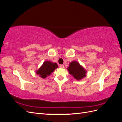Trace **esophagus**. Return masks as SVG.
<instances>
[{"instance_id":"esophagus-1","label":"esophagus","mask_w":122,"mask_h":122,"mask_svg":"<svg viewBox=\"0 0 122 122\" xmlns=\"http://www.w3.org/2000/svg\"><path fill=\"white\" fill-rule=\"evenodd\" d=\"M60 67L61 68H64V66L63 65H61L60 66Z\"/></svg>"}]
</instances>
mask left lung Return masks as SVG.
Segmentation results:
<instances>
[{"mask_svg":"<svg viewBox=\"0 0 122 122\" xmlns=\"http://www.w3.org/2000/svg\"><path fill=\"white\" fill-rule=\"evenodd\" d=\"M67 70L70 74L77 80H81L86 75V70L78 61H75L70 62Z\"/></svg>","mask_w":122,"mask_h":122,"instance_id":"left-lung-1","label":"left lung"}]
</instances>
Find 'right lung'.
<instances>
[{"mask_svg":"<svg viewBox=\"0 0 122 122\" xmlns=\"http://www.w3.org/2000/svg\"><path fill=\"white\" fill-rule=\"evenodd\" d=\"M57 68L58 65L56 62L47 61H44L40 68L36 71V73L40 77L45 79L48 76L50 75Z\"/></svg>","mask_w":122,"mask_h":122,"instance_id":"add662e5","label":"right lung"}]
</instances>
